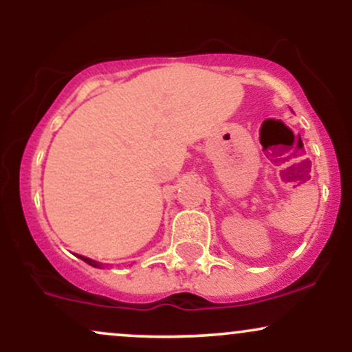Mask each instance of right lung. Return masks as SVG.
<instances>
[{
    "mask_svg": "<svg viewBox=\"0 0 352 352\" xmlns=\"http://www.w3.org/2000/svg\"><path fill=\"white\" fill-rule=\"evenodd\" d=\"M80 260L82 261H86L87 265H91V266H96V268H100V265L98 263V261H94V260H89V258H86V256H79Z\"/></svg>",
    "mask_w": 352,
    "mask_h": 352,
    "instance_id": "1",
    "label": "right lung"
}]
</instances>
